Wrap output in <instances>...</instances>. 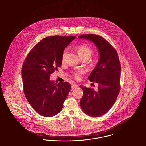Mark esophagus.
I'll list each match as a JSON object with an SVG mask.
<instances>
[{
  "label": "esophagus",
  "instance_id": "1",
  "mask_svg": "<svg viewBox=\"0 0 146 146\" xmlns=\"http://www.w3.org/2000/svg\"><path fill=\"white\" fill-rule=\"evenodd\" d=\"M76 87H77V85H76V84H73L72 85V89H75L76 88Z\"/></svg>",
  "mask_w": 146,
  "mask_h": 146
}]
</instances>
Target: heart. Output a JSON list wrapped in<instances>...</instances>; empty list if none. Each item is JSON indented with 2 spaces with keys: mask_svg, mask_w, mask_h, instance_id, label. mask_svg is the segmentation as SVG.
Returning a JSON list of instances; mask_svg holds the SVG:
<instances>
[{
  "mask_svg": "<svg viewBox=\"0 0 146 146\" xmlns=\"http://www.w3.org/2000/svg\"><path fill=\"white\" fill-rule=\"evenodd\" d=\"M76 49L79 56L82 58H89L93 54V50L89 45L86 44H81L78 45L76 47ZM67 53V50L65 49L63 51L62 59L63 61L64 60ZM82 70H77L73 73V76L76 79H79L81 74L83 73Z\"/></svg>",
  "mask_w": 146,
  "mask_h": 146,
  "instance_id": "obj_1",
  "label": "heart"
}]
</instances>
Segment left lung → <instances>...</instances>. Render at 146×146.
<instances>
[{
    "label": "left lung",
    "instance_id": "1",
    "mask_svg": "<svg viewBox=\"0 0 146 146\" xmlns=\"http://www.w3.org/2000/svg\"><path fill=\"white\" fill-rule=\"evenodd\" d=\"M94 42L99 51L98 63L88 78L98 84V90L80 86L83 95L80 102L87 115L98 117L108 111L115 103L120 89V64L118 54L111 44L100 35H82L78 37Z\"/></svg>",
    "mask_w": 146,
    "mask_h": 146
}]
</instances>
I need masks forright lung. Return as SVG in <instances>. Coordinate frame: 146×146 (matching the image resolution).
Wrapping results in <instances>:
<instances>
[{
	"label": "right lung",
	"instance_id": "add662e5",
	"mask_svg": "<svg viewBox=\"0 0 146 146\" xmlns=\"http://www.w3.org/2000/svg\"><path fill=\"white\" fill-rule=\"evenodd\" d=\"M76 36H50L36 44L22 67L23 92L29 104L40 115L54 116L62 109L70 92L68 82L55 83L51 74L61 67L63 51Z\"/></svg>",
	"mask_w": 146,
	"mask_h": 146
}]
</instances>
